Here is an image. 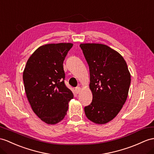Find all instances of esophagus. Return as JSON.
<instances>
[{"instance_id": "1", "label": "esophagus", "mask_w": 154, "mask_h": 154, "mask_svg": "<svg viewBox=\"0 0 154 154\" xmlns=\"http://www.w3.org/2000/svg\"><path fill=\"white\" fill-rule=\"evenodd\" d=\"M75 91H76V93H79L81 91V88L80 87H76L75 88Z\"/></svg>"}]
</instances>
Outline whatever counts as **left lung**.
<instances>
[{"label":"left lung","instance_id":"left-lung-1","mask_svg":"<svg viewBox=\"0 0 154 154\" xmlns=\"http://www.w3.org/2000/svg\"><path fill=\"white\" fill-rule=\"evenodd\" d=\"M90 72L91 103L84 108L86 117L98 124L114 119L128 95L131 74L127 63L118 52L106 45H80Z\"/></svg>","mask_w":154,"mask_h":154}]
</instances>
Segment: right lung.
I'll return each instance as SVG.
<instances>
[{"mask_svg": "<svg viewBox=\"0 0 154 154\" xmlns=\"http://www.w3.org/2000/svg\"><path fill=\"white\" fill-rule=\"evenodd\" d=\"M72 44L39 47L29 57L23 71L25 90L33 112L45 123L55 124L65 118L74 97L65 84L63 61Z\"/></svg>", "mask_w": 154, "mask_h": 154, "instance_id": "right-lung-1", "label": "right lung"}]
</instances>
